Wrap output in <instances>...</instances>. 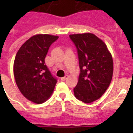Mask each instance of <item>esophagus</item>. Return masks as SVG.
Masks as SVG:
<instances>
[{"label":"esophagus","instance_id":"34e87169","mask_svg":"<svg viewBox=\"0 0 133 133\" xmlns=\"http://www.w3.org/2000/svg\"><path fill=\"white\" fill-rule=\"evenodd\" d=\"M67 78H68V75H65V77H61V81H65V80H66V79Z\"/></svg>","mask_w":133,"mask_h":133}]
</instances>
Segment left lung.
Listing matches in <instances>:
<instances>
[{
	"label": "left lung",
	"instance_id": "obj_1",
	"mask_svg": "<svg viewBox=\"0 0 133 133\" xmlns=\"http://www.w3.org/2000/svg\"><path fill=\"white\" fill-rule=\"evenodd\" d=\"M77 50L80 74L75 97L85 103L99 99L111 82L113 61L106 45L91 33L71 34Z\"/></svg>",
	"mask_w": 133,
	"mask_h": 133
}]
</instances>
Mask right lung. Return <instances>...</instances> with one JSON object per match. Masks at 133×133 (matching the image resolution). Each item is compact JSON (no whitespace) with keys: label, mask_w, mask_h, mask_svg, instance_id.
Here are the masks:
<instances>
[{"label":"right lung","mask_w":133,"mask_h":133,"mask_svg":"<svg viewBox=\"0 0 133 133\" xmlns=\"http://www.w3.org/2000/svg\"><path fill=\"white\" fill-rule=\"evenodd\" d=\"M58 36L37 34L23 44L16 55L14 75L21 92L35 103L45 101L54 91L57 79L45 64L50 45Z\"/></svg>","instance_id":"obj_1"}]
</instances>
